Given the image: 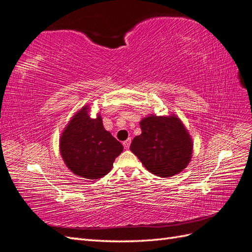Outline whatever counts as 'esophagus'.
Masks as SVG:
<instances>
[{
    "label": "esophagus",
    "mask_w": 252,
    "mask_h": 252,
    "mask_svg": "<svg viewBox=\"0 0 252 252\" xmlns=\"http://www.w3.org/2000/svg\"><path fill=\"white\" fill-rule=\"evenodd\" d=\"M130 141H131L130 138H128L127 140H125L124 142H123V146H124V148H125V149H128V148H129V146H130Z\"/></svg>",
    "instance_id": "34e87169"
}]
</instances>
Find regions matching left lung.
Masks as SVG:
<instances>
[{"label":"left lung","mask_w":252,"mask_h":252,"mask_svg":"<svg viewBox=\"0 0 252 252\" xmlns=\"http://www.w3.org/2000/svg\"><path fill=\"white\" fill-rule=\"evenodd\" d=\"M141 133L133 138L130 151L149 172L160 177L181 173L191 160L192 140L175 115L147 116L140 122Z\"/></svg>","instance_id":"obj_1"}]
</instances>
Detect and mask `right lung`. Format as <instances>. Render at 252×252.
Here are the masks:
<instances>
[{
    "instance_id": "1",
    "label": "right lung",
    "mask_w": 252,
    "mask_h": 252,
    "mask_svg": "<svg viewBox=\"0 0 252 252\" xmlns=\"http://www.w3.org/2000/svg\"><path fill=\"white\" fill-rule=\"evenodd\" d=\"M123 146L103 127L101 116L89 115L85 105L71 117L60 138V151L63 160L77 176L97 179L109 173Z\"/></svg>"
}]
</instances>
